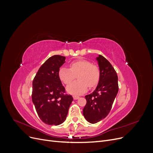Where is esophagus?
I'll list each match as a JSON object with an SVG mask.
<instances>
[{
    "label": "esophagus",
    "instance_id": "obj_1",
    "mask_svg": "<svg viewBox=\"0 0 153 153\" xmlns=\"http://www.w3.org/2000/svg\"><path fill=\"white\" fill-rule=\"evenodd\" d=\"M73 99H74V100H78V98H80V97L78 96H73Z\"/></svg>",
    "mask_w": 153,
    "mask_h": 153
}]
</instances>
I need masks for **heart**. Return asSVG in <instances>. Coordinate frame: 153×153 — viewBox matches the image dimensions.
<instances>
[{
	"label": "heart",
	"mask_w": 153,
	"mask_h": 153,
	"mask_svg": "<svg viewBox=\"0 0 153 153\" xmlns=\"http://www.w3.org/2000/svg\"><path fill=\"white\" fill-rule=\"evenodd\" d=\"M69 68L62 67L59 70V77L64 84L68 85L77 76V81L67 87L69 94L79 95L84 93L87 87H93L99 82V68L86 59H78L69 64Z\"/></svg>",
	"instance_id": "heart-1"
}]
</instances>
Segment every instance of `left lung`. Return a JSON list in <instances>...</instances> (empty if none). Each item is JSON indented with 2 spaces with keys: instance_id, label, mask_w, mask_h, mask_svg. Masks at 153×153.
<instances>
[{
  "instance_id": "8db88e82",
  "label": "left lung",
  "mask_w": 153,
  "mask_h": 153,
  "mask_svg": "<svg viewBox=\"0 0 153 153\" xmlns=\"http://www.w3.org/2000/svg\"><path fill=\"white\" fill-rule=\"evenodd\" d=\"M96 60L100 71L98 85L93 92L85 96L87 103L83 109L84 117L92 124L107 116L119 90L117 75L112 64L101 55Z\"/></svg>"
}]
</instances>
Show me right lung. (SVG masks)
Masks as SVG:
<instances>
[{
  "instance_id": "right-lung-1",
  "label": "right lung",
  "mask_w": 153,
  "mask_h": 153,
  "mask_svg": "<svg viewBox=\"0 0 153 153\" xmlns=\"http://www.w3.org/2000/svg\"><path fill=\"white\" fill-rule=\"evenodd\" d=\"M65 57L55 55L41 66L32 82V100L40 119L45 124L57 126L65 121L71 102V95L59 77V70Z\"/></svg>"
}]
</instances>
